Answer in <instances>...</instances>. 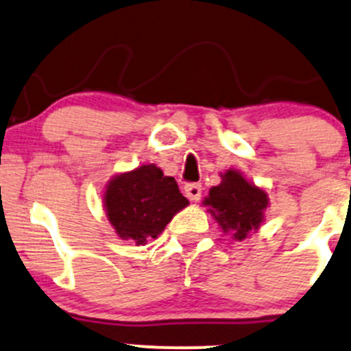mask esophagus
Masks as SVG:
<instances>
[{"instance_id":"34e87169","label":"esophagus","mask_w":351,"mask_h":351,"mask_svg":"<svg viewBox=\"0 0 351 351\" xmlns=\"http://www.w3.org/2000/svg\"><path fill=\"white\" fill-rule=\"evenodd\" d=\"M202 191L203 188L199 183H188L186 186H184V193H186V196L191 202H198V199L202 198Z\"/></svg>"}]
</instances>
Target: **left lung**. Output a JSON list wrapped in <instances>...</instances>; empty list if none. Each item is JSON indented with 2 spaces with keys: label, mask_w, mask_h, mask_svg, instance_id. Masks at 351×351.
Listing matches in <instances>:
<instances>
[{
  "label": "left lung",
  "mask_w": 351,
  "mask_h": 351,
  "mask_svg": "<svg viewBox=\"0 0 351 351\" xmlns=\"http://www.w3.org/2000/svg\"><path fill=\"white\" fill-rule=\"evenodd\" d=\"M205 203L211 206V215L223 232H232L241 241L260 226L263 211L268 206V196L255 184L246 182L240 173L230 169L223 175V182L211 188Z\"/></svg>",
  "instance_id": "obj_1"
}]
</instances>
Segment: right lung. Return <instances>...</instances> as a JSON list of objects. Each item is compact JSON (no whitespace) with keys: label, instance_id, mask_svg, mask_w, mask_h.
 <instances>
[{"label":"right lung","instance_id":"add662e5","mask_svg":"<svg viewBox=\"0 0 351 351\" xmlns=\"http://www.w3.org/2000/svg\"><path fill=\"white\" fill-rule=\"evenodd\" d=\"M188 205L171 176L155 165H143L111 180L105 191L108 218L119 238L136 245L156 238L175 213Z\"/></svg>","mask_w":351,"mask_h":351}]
</instances>
